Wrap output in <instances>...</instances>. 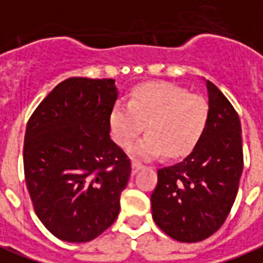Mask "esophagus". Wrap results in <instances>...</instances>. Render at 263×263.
<instances>
[{"label":"esophagus","mask_w":263,"mask_h":263,"mask_svg":"<svg viewBox=\"0 0 263 263\" xmlns=\"http://www.w3.org/2000/svg\"><path fill=\"white\" fill-rule=\"evenodd\" d=\"M142 167H143V166H142V164H141V163H139V161H137V160L132 161V173H134V174H137L138 171L141 170Z\"/></svg>","instance_id":"esophagus-1"}]
</instances>
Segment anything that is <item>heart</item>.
Wrapping results in <instances>:
<instances>
[{
	"label": "heart",
	"mask_w": 263,
	"mask_h": 263,
	"mask_svg": "<svg viewBox=\"0 0 263 263\" xmlns=\"http://www.w3.org/2000/svg\"><path fill=\"white\" fill-rule=\"evenodd\" d=\"M209 120V104L198 95L168 82H149L131 92L129 103L112 106L108 125L114 141L126 146L143 131L147 134L129 147L132 156L155 159L188 155L201 141Z\"/></svg>",
	"instance_id": "obj_1"
}]
</instances>
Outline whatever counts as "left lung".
Wrapping results in <instances>:
<instances>
[{
	"label": "left lung",
	"mask_w": 263,
	"mask_h": 263,
	"mask_svg": "<svg viewBox=\"0 0 263 263\" xmlns=\"http://www.w3.org/2000/svg\"><path fill=\"white\" fill-rule=\"evenodd\" d=\"M208 126L188 156L157 170L152 217L181 242H198L219 230L234 203L242 174L241 122L227 97L209 81Z\"/></svg>",
	"instance_id": "1"
}]
</instances>
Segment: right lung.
<instances>
[{
	"label": "right lung",
	"instance_id": "1",
	"mask_svg": "<svg viewBox=\"0 0 263 263\" xmlns=\"http://www.w3.org/2000/svg\"><path fill=\"white\" fill-rule=\"evenodd\" d=\"M114 79L69 78L30 117L23 167L33 208L67 242L96 238L116 221L131 161L110 138Z\"/></svg>",
	"mask_w": 263,
	"mask_h": 263
}]
</instances>
